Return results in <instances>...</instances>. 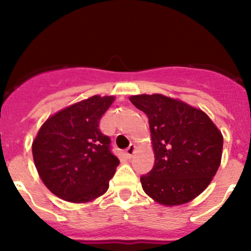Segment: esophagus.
<instances>
[{
	"label": "esophagus",
	"instance_id": "1",
	"mask_svg": "<svg viewBox=\"0 0 251 251\" xmlns=\"http://www.w3.org/2000/svg\"><path fill=\"white\" fill-rule=\"evenodd\" d=\"M135 153H136V146H135V144H130V146H128V148H126V151H125V154H126V156H127V158H131V156H132Z\"/></svg>",
	"mask_w": 251,
	"mask_h": 251
}]
</instances>
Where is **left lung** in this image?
Instances as JSON below:
<instances>
[{
    "label": "left lung",
    "mask_w": 251,
    "mask_h": 251,
    "mask_svg": "<svg viewBox=\"0 0 251 251\" xmlns=\"http://www.w3.org/2000/svg\"><path fill=\"white\" fill-rule=\"evenodd\" d=\"M147 114L154 151V168L141 177L147 196L165 206L189 203L203 193L219 170L224 136L201 109L176 98L131 96Z\"/></svg>",
    "instance_id": "obj_1"
}]
</instances>
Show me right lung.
<instances>
[{
	"mask_svg": "<svg viewBox=\"0 0 251 251\" xmlns=\"http://www.w3.org/2000/svg\"><path fill=\"white\" fill-rule=\"evenodd\" d=\"M114 96L96 95L57 111L42 124L32 141V156L40 178L58 198L90 203L109 188L119 159L100 120Z\"/></svg>",
	"mask_w": 251,
	"mask_h": 251,
	"instance_id": "1",
	"label": "right lung"
}]
</instances>
